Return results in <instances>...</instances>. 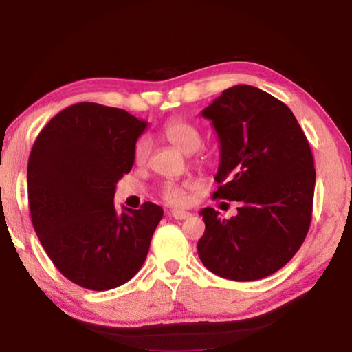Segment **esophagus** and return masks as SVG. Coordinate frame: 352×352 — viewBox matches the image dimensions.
<instances>
[{
	"mask_svg": "<svg viewBox=\"0 0 352 352\" xmlns=\"http://www.w3.org/2000/svg\"><path fill=\"white\" fill-rule=\"evenodd\" d=\"M170 217H174L175 220H184V219H189L190 214L188 211H178V210H174L170 211Z\"/></svg>",
	"mask_w": 352,
	"mask_h": 352,
	"instance_id": "obj_1",
	"label": "esophagus"
}]
</instances>
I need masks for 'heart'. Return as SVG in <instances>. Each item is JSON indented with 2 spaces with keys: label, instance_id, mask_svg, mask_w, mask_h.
<instances>
[{
  "label": "heart",
  "instance_id": "b5f03b06",
  "mask_svg": "<svg viewBox=\"0 0 352 352\" xmlns=\"http://www.w3.org/2000/svg\"><path fill=\"white\" fill-rule=\"evenodd\" d=\"M162 135L166 141H169L172 146H175L183 153H194L201 144V133L199 127L186 121V119H170L164 124ZM148 151H151L148 141L146 138H141L135 146V162L140 164L144 163ZM188 184L166 183L162 189V195L168 204L180 206L188 201Z\"/></svg>",
  "mask_w": 352,
  "mask_h": 352
}]
</instances>
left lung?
Segmentation results:
<instances>
[{
    "label": "left lung",
    "instance_id": "left-lung-1",
    "mask_svg": "<svg viewBox=\"0 0 352 352\" xmlns=\"http://www.w3.org/2000/svg\"><path fill=\"white\" fill-rule=\"evenodd\" d=\"M220 142L214 199L239 201L220 219L204 208L197 243L208 270L231 281H254L287 264L311 226L314 157L294 113L252 85H234L201 111Z\"/></svg>",
    "mask_w": 352,
    "mask_h": 352
}]
</instances>
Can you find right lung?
I'll return each instance as SVG.
<instances>
[{"label":"right lung","instance_id":"add662e5","mask_svg":"<svg viewBox=\"0 0 352 352\" xmlns=\"http://www.w3.org/2000/svg\"><path fill=\"white\" fill-rule=\"evenodd\" d=\"M147 127L126 110L79 102L41 130L29 155L28 199L35 233L57 270L90 290H110L144 264L163 208L113 205Z\"/></svg>","mask_w":352,"mask_h":352}]
</instances>
